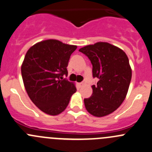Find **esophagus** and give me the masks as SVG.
Segmentation results:
<instances>
[{"label":"esophagus","mask_w":152,"mask_h":152,"mask_svg":"<svg viewBox=\"0 0 152 152\" xmlns=\"http://www.w3.org/2000/svg\"><path fill=\"white\" fill-rule=\"evenodd\" d=\"M85 84H86V81H81V82L79 83V85L80 87H82Z\"/></svg>","instance_id":"1"}]
</instances>
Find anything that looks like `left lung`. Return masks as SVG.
Listing matches in <instances>:
<instances>
[{"label": "left lung", "instance_id": "1", "mask_svg": "<svg viewBox=\"0 0 152 152\" xmlns=\"http://www.w3.org/2000/svg\"><path fill=\"white\" fill-rule=\"evenodd\" d=\"M92 65V76L97 82L92 85V95L84 98L87 111L97 117L117 109L125 99L132 78L128 57L124 51L106 42H97L81 48Z\"/></svg>", "mask_w": 152, "mask_h": 152}]
</instances>
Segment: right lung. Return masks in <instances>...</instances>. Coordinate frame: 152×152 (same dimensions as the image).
Instances as JSON below:
<instances>
[{
	"label": "right lung",
	"instance_id": "1",
	"mask_svg": "<svg viewBox=\"0 0 152 152\" xmlns=\"http://www.w3.org/2000/svg\"><path fill=\"white\" fill-rule=\"evenodd\" d=\"M76 48L49 39L33 45L25 55L21 68L24 85L32 102L46 114L63 112L76 92L74 84L63 77L68 75V61Z\"/></svg>",
	"mask_w": 152,
	"mask_h": 152
}]
</instances>
